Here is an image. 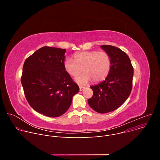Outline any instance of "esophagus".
<instances>
[{
  "mask_svg": "<svg viewBox=\"0 0 160 160\" xmlns=\"http://www.w3.org/2000/svg\"><path fill=\"white\" fill-rule=\"evenodd\" d=\"M79 88H80V91H83V90L85 88V87H82V86H80V87H79Z\"/></svg>",
  "mask_w": 160,
  "mask_h": 160,
  "instance_id": "obj_1",
  "label": "esophagus"
}]
</instances>
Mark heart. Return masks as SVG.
I'll return each mask as SVG.
<instances>
[{"label":"heart","instance_id":"obj_1","mask_svg":"<svg viewBox=\"0 0 160 160\" xmlns=\"http://www.w3.org/2000/svg\"><path fill=\"white\" fill-rule=\"evenodd\" d=\"M74 60L67 58L64 61L65 70L70 76L76 77L82 71L85 73L75 79L79 85H85L91 80L94 82L104 80L111 69V58L106 52L85 51L76 53Z\"/></svg>","mask_w":160,"mask_h":160}]
</instances>
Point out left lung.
<instances>
[{"label":"left lung","instance_id":"8db88e82","mask_svg":"<svg viewBox=\"0 0 160 160\" xmlns=\"http://www.w3.org/2000/svg\"><path fill=\"white\" fill-rule=\"evenodd\" d=\"M101 48L110 56L111 69L104 81L90 87L94 94L88 103L96 112L106 113L117 109L128 99L133 68L129 57L120 49L109 45H102Z\"/></svg>","mask_w":160,"mask_h":160}]
</instances>
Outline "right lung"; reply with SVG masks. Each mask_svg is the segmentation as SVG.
<instances>
[{"label": "right lung", "mask_w": 160, "mask_h": 160, "mask_svg": "<svg viewBox=\"0 0 160 160\" xmlns=\"http://www.w3.org/2000/svg\"><path fill=\"white\" fill-rule=\"evenodd\" d=\"M66 49L43 47L25 61L21 84L27 101L38 112L49 117L62 115L79 91L64 63Z\"/></svg>", "instance_id": "obj_1"}]
</instances>
